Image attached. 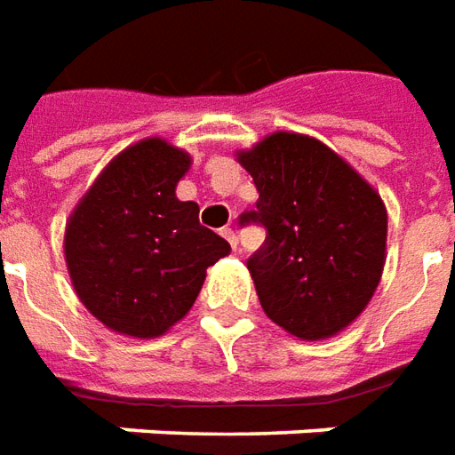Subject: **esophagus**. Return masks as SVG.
Here are the masks:
<instances>
[{
  "mask_svg": "<svg viewBox=\"0 0 455 455\" xmlns=\"http://www.w3.org/2000/svg\"><path fill=\"white\" fill-rule=\"evenodd\" d=\"M220 235H222V237H225V240H228V243H230V247H233V250H235V247H237V237H235L233 228H222Z\"/></svg>",
  "mask_w": 455,
  "mask_h": 455,
  "instance_id": "esophagus-1",
  "label": "esophagus"
}]
</instances>
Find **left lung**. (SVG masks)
<instances>
[{"instance_id": "1", "label": "left lung", "mask_w": 455, "mask_h": 455, "mask_svg": "<svg viewBox=\"0 0 455 455\" xmlns=\"http://www.w3.org/2000/svg\"><path fill=\"white\" fill-rule=\"evenodd\" d=\"M259 201L240 222L267 243L247 262L264 314L299 340H325L365 311L385 269L387 208L323 141L274 132L235 154Z\"/></svg>"}]
</instances>
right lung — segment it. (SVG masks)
<instances>
[{
  "instance_id": "add662e5",
  "label": "right lung",
  "mask_w": 455,
  "mask_h": 455,
  "mask_svg": "<svg viewBox=\"0 0 455 455\" xmlns=\"http://www.w3.org/2000/svg\"><path fill=\"white\" fill-rule=\"evenodd\" d=\"M191 154L161 137L119 151L66 222L63 252L76 294L109 331L159 338L191 311L205 269L230 244L198 222L176 186Z\"/></svg>"
}]
</instances>
